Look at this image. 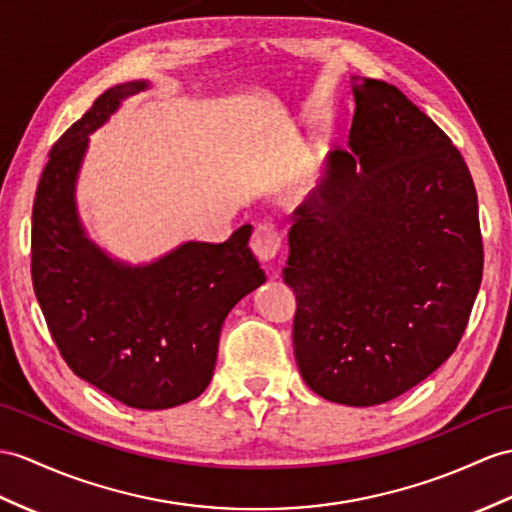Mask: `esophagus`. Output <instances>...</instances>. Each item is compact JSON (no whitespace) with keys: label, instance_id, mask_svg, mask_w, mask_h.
Returning a JSON list of instances; mask_svg holds the SVG:
<instances>
[{"label":"esophagus","instance_id":"34e87169","mask_svg":"<svg viewBox=\"0 0 512 512\" xmlns=\"http://www.w3.org/2000/svg\"><path fill=\"white\" fill-rule=\"evenodd\" d=\"M249 247H252V252L260 260V263H269V260L276 258L280 252L282 236L276 230V226H271V223H260V226H256V230L252 234Z\"/></svg>","mask_w":512,"mask_h":512}]
</instances>
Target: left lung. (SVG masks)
Here are the masks:
<instances>
[{
	"instance_id": "obj_1",
	"label": "left lung",
	"mask_w": 512,
	"mask_h": 512,
	"mask_svg": "<svg viewBox=\"0 0 512 512\" xmlns=\"http://www.w3.org/2000/svg\"><path fill=\"white\" fill-rule=\"evenodd\" d=\"M350 149L295 210L284 282L293 350L323 400L376 406L456 350L482 280L478 195L436 123L382 80L352 76Z\"/></svg>"
}]
</instances>
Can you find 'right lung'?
<instances>
[{"label":"right lung","mask_w":512,"mask_h":512,"mask_svg":"<svg viewBox=\"0 0 512 512\" xmlns=\"http://www.w3.org/2000/svg\"><path fill=\"white\" fill-rule=\"evenodd\" d=\"M147 80L117 84L60 136L32 208V284L78 378L141 410L195 400L213 380L221 326L265 282L245 223L228 241H186L147 265L112 258L80 221L76 186L89 136Z\"/></svg>","instance_id":"add662e5"}]
</instances>
